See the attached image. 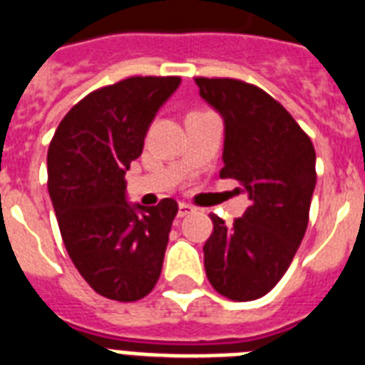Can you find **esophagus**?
Returning a JSON list of instances; mask_svg holds the SVG:
<instances>
[{
    "label": "esophagus",
    "mask_w": 365,
    "mask_h": 365,
    "mask_svg": "<svg viewBox=\"0 0 365 365\" xmlns=\"http://www.w3.org/2000/svg\"><path fill=\"white\" fill-rule=\"evenodd\" d=\"M192 210L195 208H192V206H189V204L180 202V206H178V217H185V215H189Z\"/></svg>",
    "instance_id": "obj_1"
}]
</instances>
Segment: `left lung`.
I'll list each match as a JSON object with an SVG mask.
<instances>
[{
	"mask_svg": "<svg viewBox=\"0 0 365 365\" xmlns=\"http://www.w3.org/2000/svg\"><path fill=\"white\" fill-rule=\"evenodd\" d=\"M200 97L225 121L219 176L247 192L250 208L227 227L212 213L204 244L212 287L234 302L257 300L277 285L294 259L315 191V148L274 97L236 78H195Z\"/></svg>",
	"mask_w": 365,
	"mask_h": 365,
	"instance_id": "left-lung-1",
	"label": "left lung"
}]
</instances>
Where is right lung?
<instances>
[{
    "label": "right lung",
    "instance_id": "add662e5",
    "mask_svg": "<svg viewBox=\"0 0 365 365\" xmlns=\"http://www.w3.org/2000/svg\"><path fill=\"white\" fill-rule=\"evenodd\" d=\"M180 76H131L76 103L48 148V192L73 264L97 294L136 302L152 292L178 213L127 202L125 173Z\"/></svg>",
    "mask_w": 365,
    "mask_h": 365
}]
</instances>
